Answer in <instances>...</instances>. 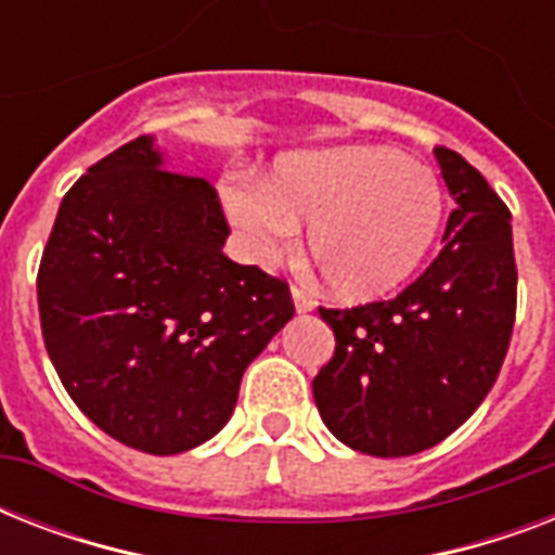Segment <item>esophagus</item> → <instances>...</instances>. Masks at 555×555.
I'll return each mask as SVG.
<instances>
[{
    "label": "esophagus",
    "mask_w": 555,
    "mask_h": 555,
    "mask_svg": "<svg viewBox=\"0 0 555 555\" xmlns=\"http://www.w3.org/2000/svg\"><path fill=\"white\" fill-rule=\"evenodd\" d=\"M291 296H294V308H296V313H311L313 311V299L308 294H305V291H299V287H294V291H291Z\"/></svg>",
    "instance_id": "1"
}]
</instances>
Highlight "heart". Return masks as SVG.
<instances>
[{"label": "heart", "mask_w": 555, "mask_h": 555, "mask_svg": "<svg viewBox=\"0 0 555 555\" xmlns=\"http://www.w3.org/2000/svg\"><path fill=\"white\" fill-rule=\"evenodd\" d=\"M224 209L261 264L287 250L308 221V256L331 294L365 302L421 268L440 230L443 190L403 152L343 146L287 155L268 184L230 181Z\"/></svg>", "instance_id": "obj_1"}]
</instances>
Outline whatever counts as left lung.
<instances>
[{
    "mask_svg": "<svg viewBox=\"0 0 555 555\" xmlns=\"http://www.w3.org/2000/svg\"><path fill=\"white\" fill-rule=\"evenodd\" d=\"M435 158L455 198L435 261L388 302L320 308L337 348L313 377V400L365 455H417L449 438L490 395L513 337L507 204L457 152L438 146Z\"/></svg>",
    "mask_w": 555,
    "mask_h": 555,
    "instance_id": "1",
    "label": "left lung"
}]
</instances>
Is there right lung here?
I'll return each instance as SVG.
<instances>
[{"instance_id": "right-lung-1", "label": "right lung", "mask_w": 555, "mask_h": 555, "mask_svg": "<svg viewBox=\"0 0 555 555\" xmlns=\"http://www.w3.org/2000/svg\"><path fill=\"white\" fill-rule=\"evenodd\" d=\"M207 178L164 169L150 134L65 192L39 261L46 351L94 426L150 455L224 429L244 369L294 317L287 282L221 253Z\"/></svg>"}]
</instances>
